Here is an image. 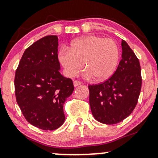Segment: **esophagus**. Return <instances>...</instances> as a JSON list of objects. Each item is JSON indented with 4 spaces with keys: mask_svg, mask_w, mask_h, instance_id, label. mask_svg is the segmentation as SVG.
Masks as SVG:
<instances>
[{
    "mask_svg": "<svg viewBox=\"0 0 158 158\" xmlns=\"http://www.w3.org/2000/svg\"><path fill=\"white\" fill-rule=\"evenodd\" d=\"M81 84V81H73V85H74V87H77V86H79V85H80Z\"/></svg>",
    "mask_w": 158,
    "mask_h": 158,
    "instance_id": "obj_1",
    "label": "esophagus"
}]
</instances>
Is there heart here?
Masks as SVG:
<instances>
[{
    "label": "heart",
    "mask_w": 158,
    "mask_h": 158,
    "mask_svg": "<svg viewBox=\"0 0 158 158\" xmlns=\"http://www.w3.org/2000/svg\"><path fill=\"white\" fill-rule=\"evenodd\" d=\"M119 50L113 40L89 35L73 40L70 48H61L58 59L68 77H75L81 68L86 77L97 81L108 79L117 69Z\"/></svg>",
    "instance_id": "heart-1"
}]
</instances>
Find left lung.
Listing matches in <instances>:
<instances>
[{"instance_id": "1", "label": "left lung", "mask_w": 158, "mask_h": 158, "mask_svg": "<svg viewBox=\"0 0 158 158\" xmlns=\"http://www.w3.org/2000/svg\"><path fill=\"white\" fill-rule=\"evenodd\" d=\"M122 59L115 73L102 84L89 85V103L94 117L107 125L117 124L132 113L141 90L139 59L124 40Z\"/></svg>"}]
</instances>
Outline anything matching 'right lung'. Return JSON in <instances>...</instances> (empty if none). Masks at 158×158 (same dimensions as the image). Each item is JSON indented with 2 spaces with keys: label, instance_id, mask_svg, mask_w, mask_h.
<instances>
[{
  "label": "right lung",
  "instance_id": "add662e5",
  "mask_svg": "<svg viewBox=\"0 0 158 158\" xmlns=\"http://www.w3.org/2000/svg\"><path fill=\"white\" fill-rule=\"evenodd\" d=\"M59 39L48 35L23 52L15 71L16 101L27 122L43 130L57 129L65 120L63 105L74 90L60 73Z\"/></svg>",
  "mask_w": 158,
  "mask_h": 158
}]
</instances>
